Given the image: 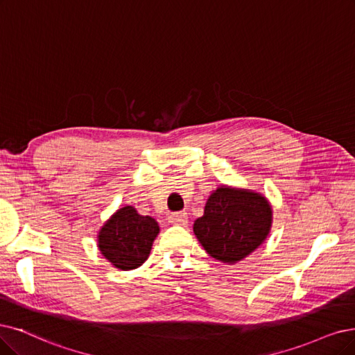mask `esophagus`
<instances>
[{"label": "esophagus", "instance_id": "obj_1", "mask_svg": "<svg viewBox=\"0 0 355 355\" xmlns=\"http://www.w3.org/2000/svg\"><path fill=\"white\" fill-rule=\"evenodd\" d=\"M168 220L171 222V224L174 225H187L189 224V218H187V214L184 212H177V214H171L168 216Z\"/></svg>", "mask_w": 355, "mask_h": 355}]
</instances>
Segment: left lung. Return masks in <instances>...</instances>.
<instances>
[{
    "instance_id": "1",
    "label": "left lung",
    "mask_w": 355,
    "mask_h": 355,
    "mask_svg": "<svg viewBox=\"0 0 355 355\" xmlns=\"http://www.w3.org/2000/svg\"><path fill=\"white\" fill-rule=\"evenodd\" d=\"M272 222V205L263 194L222 184L207 198L193 231L209 256L234 265L266 241Z\"/></svg>"
}]
</instances>
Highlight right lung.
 <instances>
[{
  "instance_id": "obj_1",
  "label": "right lung",
  "mask_w": 355,
  "mask_h": 355,
  "mask_svg": "<svg viewBox=\"0 0 355 355\" xmlns=\"http://www.w3.org/2000/svg\"><path fill=\"white\" fill-rule=\"evenodd\" d=\"M159 231L155 218L143 216L127 205L105 220L98 232V248L114 268L131 270L148 260Z\"/></svg>"
}]
</instances>
